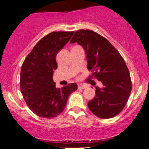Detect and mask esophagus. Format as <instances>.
Masks as SVG:
<instances>
[{
  "mask_svg": "<svg viewBox=\"0 0 149 149\" xmlns=\"http://www.w3.org/2000/svg\"><path fill=\"white\" fill-rule=\"evenodd\" d=\"M86 88H87V86H86V85H83L81 84H78V88H79V89H86Z\"/></svg>",
  "mask_w": 149,
  "mask_h": 149,
  "instance_id": "esophagus-1",
  "label": "esophagus"
}]
</instances>
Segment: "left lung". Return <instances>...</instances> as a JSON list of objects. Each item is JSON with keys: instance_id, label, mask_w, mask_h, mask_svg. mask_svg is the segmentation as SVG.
<instances>
[{"instance_id": "left-lung-1", "label": "left lung", "mask_w": 149, "mask_h": 149, "mask_svg": "<svg viewBox=\"0 0 149 149\" xmlns=\"http://www.w3.org/2000/svg\"><path fill=\"white\" fill-rule=\"evenodd\" d=\"M75 42L86 51L91 77L103 85L102 88L96 87V96L88 102L89 109L100 118L116 116L124 109L132 89L124 59L106 38L93 31H77L70 40V43Z\"/></svg>"}]
</instances>
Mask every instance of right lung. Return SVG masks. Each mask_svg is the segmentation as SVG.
I'll return each instance as SVG.
<instances>
[{
    "mask_svg": "<svg viewBox=\"0 0 149 149\" xmlns=\"http://www.w3.org/2000/svg\"><path fill=\"white\" fill-rule=\"evenodd\" d=\"M74 31L51 32L42 38L25 58L20 72V86L26 105L34 113L52 118L64 109L68 96L77 85L69 84L57 88L53 81L57 68L56 56L74 34Z\"/></svg>",
    "mask_w": 149,
    "mask_h": 149,
    "instance_id": "obj_1",
    "label": "right lung"
}]
</instances>
